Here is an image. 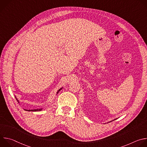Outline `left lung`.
I'll list each match as a JSON object with an SVG mask.
<instances>
[{
	"mask_svg": "<svg viewBox=\"0 0 147 147\" xmlns=\"http://www.w3.org/2000/svg\"><path fill=\"white\" fill-rule=\"evenodd\" d=\"M116 119H114V120H116ZM110 121L109 122H111V121Z\"/></svg>",
	"mask_w": 147,
	"mask_h": 147,
	"instance_id": "1",
	"label": "left lung"
}]
</instances>
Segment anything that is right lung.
I'll use <instances>...</instances> for the list:
<instances>
[{"mask_svg": "<svg viewBox=\"0 0 147 147\" xmlns=\"http://www.w3.org/2000/svg\"><path fill=\"white\" fill-rule=\"evenodd\" d=\"M63 88V87H61V88H60L57 91V92H56V95L58 94V92L61 90ZM15 98H16V99H17V100L18 101V103H20V102H19V100H18V99L16 98V96H15ZM44 109V108H39V109H30V110H28V109H24L25 111H29V112H37V111H42Z\"/></svg>", "mask_w": 147, "mask_h": 147, "instance_id": "right-lung-1", "label": "right lung"}]
</instances>
